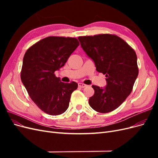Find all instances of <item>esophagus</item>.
<instances>
[{
	"instance_id": "34e87169",
	"label": "esophagus",
	"mask_w": 158,
	"mask_h": 158,
	"mask_svg": "<svg viewBox=\"0 0 158 158\" xmlns=\"http://www.w3.org/2000/svg\"><path fill=\"white\" fill-rule=\"evenodd\" d=\"M86 86H87V85H85L83 83H78V87H80L81 88H84L86 87Z\"/></svg>"
}]
</instances>
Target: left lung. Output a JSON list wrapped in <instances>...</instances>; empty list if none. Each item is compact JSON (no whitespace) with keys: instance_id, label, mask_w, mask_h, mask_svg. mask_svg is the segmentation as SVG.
Segmentation results:
<instances>
[{"instance_id":"1","label":"left lung","mask_w":158,"mask_h":158,"mask_svg":"<svg viewBox=\"0 0 158 158\" xmlns=\"http://www.w3.org/2000/svg\"><path fill=\"white\" fill-rule=\"evenodd\" d=\"M83 50L99 73L106 75L107 85H93L95 93L89 104L95 111L107 113L118 108L131 93L138 74L136 54L121 37L113 34L80 36Z\"/></svg>"}]
</instances>
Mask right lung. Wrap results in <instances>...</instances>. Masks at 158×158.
<instances>
[{"mask_svg":"<svg viewBox=\"0 0 158 158\" xmlns=\"http://www.w3.org/2000/svg\"><path fill=\"white\" fill-rule=\"evenodd\" d=\"M74 37L50 36L27 50L23 59L21 80L30 97L41 111L59 115L68 109L75 82H62L55 72L66 63L79 45Z\"/></svg>","mask_w":158,"mask_h":158,"instance_id":"add662e5","label":"right lung"}]
</instances>
